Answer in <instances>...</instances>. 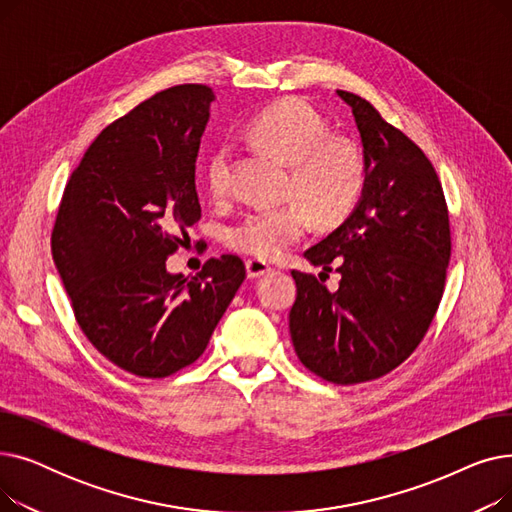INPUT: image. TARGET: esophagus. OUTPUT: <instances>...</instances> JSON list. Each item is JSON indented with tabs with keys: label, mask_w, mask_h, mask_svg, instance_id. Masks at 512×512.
I'll return each instance as SVG.
<instances>
[{
	"label": "esophagus",
	"mask_w": 512,
	"mask_h": 512,
	"mask_svg": "<svg viewBox=\"0 0 512 512\" xmlns=\"http://www.w3.org/2000/svg\"><path fill=\"white\" fill-rule=\"evenodd\" d=\"M272 272V265L270 263H265V261H261V259H249L247 261V278H261V276H265V274H270Z\"/></svg>",
	"instance_id": "1"
}]
</instances>
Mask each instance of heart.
Listing matches in <instances>:
<instances>
[{"instance_id":"b5f03b06","label":"heart","mask_w":512,"mask_h":512,"mask_svg":"<svg viewBox=\"0 0 512 512\" xmlns=\"http://www.w3.org/2000/svg\"><path fill=\"white\" fill-rule=\"evenodd\" d=\"M247 139L288 164L286 195L297 199L274 209H255L226 230L232 251L274 259L305 236L311 218L334 226L353 213L363 197L367 168L359 145L330 137L328 122L301 99L265 107L247 126ZM207 191L222 201L232 191V161L215 151L205 166Z\"/></svg>"}]
</instances>
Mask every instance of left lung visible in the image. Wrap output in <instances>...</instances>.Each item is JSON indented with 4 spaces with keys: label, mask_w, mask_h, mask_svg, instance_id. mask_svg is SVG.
Here are the masks:
<instances>
[{
    "label": "left lung",
    "mask_w": 512,
    "mask_h": 512,
    "mask_svg": "<svg viewBox=\"0 0 512 512\" xmlns=\"http://www.w3.org/2000/svg\"><path fill=\"white\" fill-rule=\"evenodd\" d=\"M367 168L365 191L342 226L305 251L317 276L292 270L297 301L290 338L301 363L326 382L351 386L396 369L423 340L444 294L450 222L432 161L348 91ZM336 266V293L323 276Z\"/></svg>",
    "instance_id": "8db88e82"
}]
</instances>
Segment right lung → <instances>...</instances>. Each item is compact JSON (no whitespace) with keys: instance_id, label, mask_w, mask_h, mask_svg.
<instances>
[{"instance_id":"right-lung-1","label":"right lung","mask_w":512,"mask_h":512,"mask_svg":"<svg viewBox=\"0 0 512 512\" xmlns=\"http://www.w3.org/2000/svg\"><path fill=\"white\" fill-rule=\"evenodd\" d=\"M213 99L207 85H178L105 126L53 224V261L80 330L139 378L195 363L247 276L236 255L209 259L191 280L166 270L201 218L195 164Z\"/></svg>"}]
</instances>
